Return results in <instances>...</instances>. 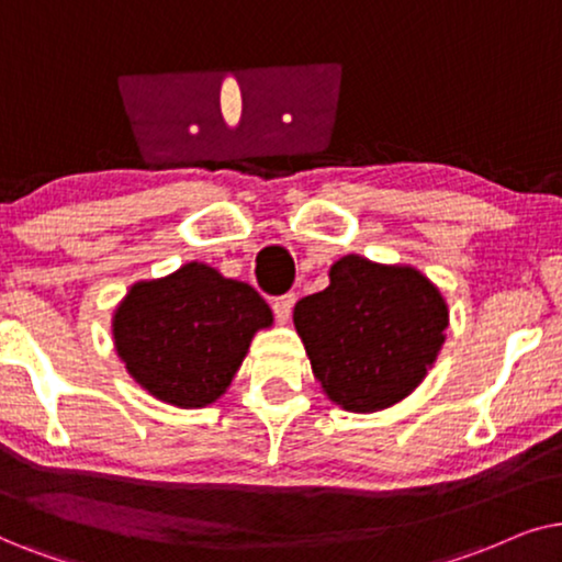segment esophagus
<instances>
[{"label":"esophagus","mask_w":562,"mask_h":562,"mask_svg":"<svg viewBox=\"0 0 562 562\" xmlns=\"http://www.w3.org/2000/svg\"><path fill=\"white\" fill-rule=\"evenodd\" d=\"M293 305H295V295H293V293L274 297L272 308H274L277 321H282V324H285V321L290 318V313H293Z\"/></svg>","instance_id":"34e87169"}]
</instances>
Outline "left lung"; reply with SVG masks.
<instances>
[{
    "label": "left lung",
    "instance_id": "obj_1",
    "mask_svg": "<svg viewBox=\"0 0 562 562\" xmlns=\"http://www.w3.org/2000/svg\"><path fill=\"white\" fill-rule=\"evenodd\" d=\"M313 375L347 411H380L414 391L445 341L447 305L411 267L344 257L331 285L295 305Z\"/></svg>",
    "mask_w": 562,
    "mask_h": 562
}]
</instances>
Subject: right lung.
<instances>
[{
	"mask_svg": "<svg viewBox=\"0 0 562 562\" xmlns=\"http://www.w3.org/2000/svg\"><path fill=\"white\" fill-rule=\"evenodd\" d=\"M272 311L246 282L184 265L138 282L115 313L117 355L148 393L179 408L213 403L234 380L257 328Z\"/></svg>",
	"mask_w": 562,
	"mask_h": 562,
	"instance_id": "obj_1",
	"label": "right lung"
}]
</instances>
